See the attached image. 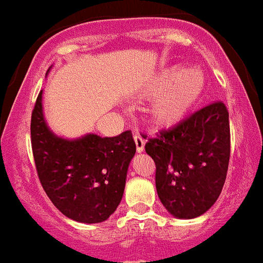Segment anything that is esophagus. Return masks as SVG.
<instances>
[{"instance_id":"esophagus-1","label":"esophagus","mask_w":263,"mask_h":263,"mask_svg":"<svg viewBox=\"0 0 263 263\" xmlns=\"http://www.w3.org/2000/svg\"><path fill=\"white\" fill-rule=\"evenodd\" d=\"M134 141H136V147H137V152L138 153H142L145 150V138L139 133L134 134Z\"/></svg>"}]
</instances>
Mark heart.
<instances>
[{
  "mask_svg": "<svg viewBox=\"0 0 263 263\" xmlns=\"http://www.w3.org/2000/svg\"><path fill=\"white\" fill-rule=\"evenodd\" d=\"M204 84L203 72L197 68L164 72L150 89V95L159 99L153 109V121L159 126L176 124L201 96Z\"/></svg>",
  "mask_w": 263,
  "mask_h": 263,
  "instance_id": "obj_1",
  "label": "heart"
}]
</instances>
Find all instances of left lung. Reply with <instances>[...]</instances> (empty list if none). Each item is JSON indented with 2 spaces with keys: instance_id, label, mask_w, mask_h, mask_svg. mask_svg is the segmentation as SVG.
<instances>
[{
  "instance_id": "left-lung-1",
  "label": "left lung",
  "mask_w": 263,
  "mask_h": 263,
  "mask_svg": "<svg viewBox=\"0 0 263 263\" xmlns=\"http://www.w3.org/2000/svg\"><path fill=\"white\" fill-rule=\"evenodd\" d=\"M145 150L154 159L157 192L166 210L179 218L203 215L217 200L227 179L231 158L227 106L222 101L208 104L148 138Z\"/></svg>"
}]
</instances>
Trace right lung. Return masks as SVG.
<instances>
[{
    "instance_id": "add662e5",
    "label": "right lung",
    "mask_w": 263,
    "mask_h": 263,
    "mask_svg": "<svg viewBox=\"0 0 263 263\" xmlns=\"http://www.w3.org/2000/svg\"><path fill=\"white\" fill-rule=\"evenodd\" d=\"M30 132L39 182L53 205L75 221H105L124 195L127 167L136 154L132 132L103 138L88 134L76 141L59 138L45 122L42 92Z\"/></svg>"
}]
</instances>
